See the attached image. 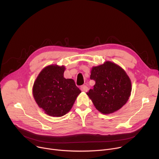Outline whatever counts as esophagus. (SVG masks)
I'll use <instances>...</instances> for the list:
<instances>
[{
    "instance_id": "esophagus-1",
    "label": "esophagus",
    "mask_w": 159,
    "mask_h": 159,
    "mask_svg": "<svg viewBox=\"0 0 159 159\" xmlns=\"http://www.w3.org/2000/svg\"><path fill=\"white\" fill-rule=\"evenodd\" d=\"M80 90H82V91H83V92H87V90H88V87H87V85H82L80 87Z\"/></svg>"
}]
</instances>
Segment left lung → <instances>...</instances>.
<instances>
[{
    "label": "left lung",
    "mask_w": 159,
    "mask_h": 159,
    "mask_svg": "<svg viewBox=\"0 0 159 159\" xmlns=\"http://www.w3.org/2000/svg\"><path fill=\"white\" fill-rule=\"evenodd\" d=\"M90 78L96 84L87 94L102 114L119 110L128 101L131 92V80L118 65L107 61L93 66Z\"/></svg>",
    "instance_id": "1"
}]
</instances>
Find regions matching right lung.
Segmentation results:
<instances>
[{
  "mask_svg": "<svg viewBox=\"0 0 159 159\" xmlns=\"http://www.w3.org/2000/svg\"><path fill=\"white\" fill-rule=\"evenodd\" d=\"M64 66L52 65L41 71L33 87L34 98L46 114L60 117L72 107L81 93L72 79H65Z\"/></svg>",
  "mask_w": 159,
  "mask_h": 159,
  "instance_id": "right-lung-1",
  "label": "right lung"
}]
</instances>
